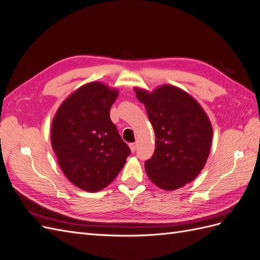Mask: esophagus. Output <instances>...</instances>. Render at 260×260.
<instances>
[{"mask_svg": "<svg viewBox=\"0 0 260 260\" xmlns=\"http://www.w3.org/2000/svg\"><path fill=\"white\" fill-rule=\"evenodd\" d=\"M130 149H131L132 153H135L136 149H137V143H131L130 144Z\"/></svg>", "mask_w": 260, "mask_h": 260, "instance_id": "esophagus-1", "label": "esophagus"}]
</instances>
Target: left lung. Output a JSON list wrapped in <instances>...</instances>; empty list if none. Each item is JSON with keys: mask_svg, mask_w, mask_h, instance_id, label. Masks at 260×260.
I'll return each mask as SVG.
<instances>
[{"mask_svg": "<svg viewBox=\"0 0 260 260\" xmlns=\"http://www.w3.org/2000/svg\"><path fill=\"white\" fill-rule=\"evenodd\" d=\"M155 132V151L145 161L146 174L164 190L191 182L209 155L212 128L207 115L191 95L172 85L154 92L136 89Z\"/></svg>", "mask_w": 260, "mask_h": 260, "instance_id": "8db88e82", "label": "left lung"}]
</instances>
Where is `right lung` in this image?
Returning <instances> with one entry per match:
<instances>
[{
	"label": "right lung",
	"instance_id": "obj_1",
	"mask_svg": "<svg viewBox=\"0 0 260 260\" xmlns=\"http://www.w3.org/2000/svg\"><path fill=\"white\" fill-rule=\"evenodd\" d=\"M116 90L91 82L60 105L52 123L51 142L70 182L88 192L107 186L131 154L109 118Z\"/></svg>",
	"mask_w": 260,
	"mask_h": 260
}]
</instances>
